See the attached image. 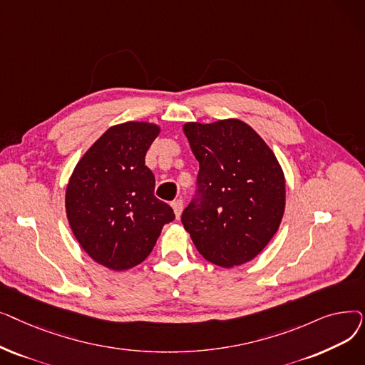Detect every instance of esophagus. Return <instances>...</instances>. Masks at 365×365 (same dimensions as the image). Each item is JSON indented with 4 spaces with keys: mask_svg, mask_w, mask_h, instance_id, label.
Listing matches in <instances>:
<instances>
[{
    "mask_svg": "<svg viewBox=\"0 0 365 365\" xmlns=\"http://www.w3.org/2000/svg\"><path fill=\"white\" fill-rule=\"evenodd\" d=\"M171 207H173V210H175L176 219H179V217H180V215H182V210H183V201H182V200L173 201V202H171Z\"/></svg>",
    "mask_w": 365,
    "mask_h": 365,
    "instance_id": "1",
    "label": "esophagus"
}]
</instances>
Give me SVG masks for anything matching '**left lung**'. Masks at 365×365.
Returning a JSON list of instances; mask_svg holds the SVG:
<instances>
[{"instance_id":"obj_1","label":"left lung","mask_w":365,"mask_h":365,"mask_svg":"<svg viewBox=\"0 0 365 365\" xmlns=\"http://www.w3.org/2000/svg\"><path fill=\"white\" fill-rule=\"evenodd\" d=\"M183 133L200 163L197 195L182 223L200 255L232 267L255 259L278 231L285 179L271 148L242 121L186 123Z\"/></svg>"}]
</instances>
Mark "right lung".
<instances>
[{"label":"right lung","mask_w":365,"mask_h":365,"mask_svg":"<svg viewBox=\"0 0 365 365\" xmlns=\"http://www.w3.org/2000/svg\"><path fill=\"white\" fill-rule=\"evenodd\" d=\"M160 134L152 123L112 125L75 165L66 186V216L83 250L112 271L142 263L173 208L153 195L145 155Z\"/></svg>","instance_id":"right-lung-1"}]
</instances>
